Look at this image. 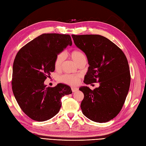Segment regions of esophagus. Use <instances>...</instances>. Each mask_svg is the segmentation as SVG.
<instances>
[{"mask_svg": "<svg viewBox=\"0 0 146 146\" xmlns=\"http://www.w3.org/2000/svg\"><path fill=\"white\" fill-rule=\"evenodd\" d=\"M71 89H72V91L73 92H76V91H77V90H78V89L77 88H72Z\"/></svg>", "mask_w": 146, "mask_h": 146, "instance_id": "obj_1", "label": "esophagus"}]
</instances>
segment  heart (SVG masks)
<instances>
[{
  "label": "heart",
  "instance_id": "1",
  "mask_svg": "<svg viewBox=\"0 0 146 146\" xmlns=\"http://www.w3.org/2000/svg\"><path fill=\"white\" fill-rule=\"evenodd\" d=\"M71 57L73 61L77 65L83 62H86V56L83 52L75 50L71 53ZM64 54L60 52L56 55L54 60V67L56 70H58L62 66V64L64 61ZM80 77L75 75H63L60 77V81L64 83H66L71 86H76L80 83Z\"/></svg>",
  "mask_w": 146,
  "mask_h": 146
}]
</instances>
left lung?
Returning a JSON list of instances; mask_svg holds the SVG:
<instances>
[{"label": "left lung", "instance_id": "1", "mask_svg": "<svg viewBox=\"0 0 146 146\" xmlns=\"http://www.w3.org/2000/svg\"><path fill=\"white\" fill-rule=\"evenodd\" d=\"M72 37L88 60L84 83H100L94 90L88 86L79 88L84 94L80 105L82 112L93 121L108 122L119 113L129 92L130 74L127 58L116 44L100 35H72Z\"/></svg>", "mask_w": 146, "mask_h": 146}]
</instances>
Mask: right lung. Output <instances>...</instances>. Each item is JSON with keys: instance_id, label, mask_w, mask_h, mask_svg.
I'll return each instance as SVG.
<instances>
[{"instance_id": "1", "label": "right lung", "mask_w": 146, "mask_h": 146, "mask_svg": "<svg viewBox=\"0 0 146 146\" xmlns=\"http://www.w3.org/2000/svg\"><path fill=\"white\" fill-rule=\"evenodd\" d=\"M72 44L68 34H43L17 52L13 67L12 89L23 112L35 121L54 117L62 106L61 98L72 94L68 85L46 87L44 80L54 71L56 55Z\"/></svg>"}]
</instances>
